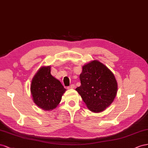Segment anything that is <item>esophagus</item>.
<instances>
[{
    "mask_svg": "<svg viewBox=\"0 0 148 148\" xmlns=\"http://www.w3.org/2000/svg\"><path fill=\"white\" fill-rule=\"evenodd\" d=\"M75 88V86L74 84H71V85L69 87H67V89H73V88Z\"/></svg>",
    "mask_w": 148,
    "mask_h": 148,
    "instance_id": "esophagus-1",
    "label": "esophagus"
}]
</instances>
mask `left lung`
<instances>
[{
	"instance_id": "obj_1",
	"label": "left lung",
	"mask_w": 148,
	"mask_h": 148,
	"mask_svg": "<svg viewBox=\"0 0 148 148\" xmlns=\"http://www.w3.org/2000/svg\"><path fill=\"white\" fill-rule=\"evenodd\" d=\"M81 85L75 88L87 107L94 113L102 112L112 103L117 94L118 84L108 67L97 60L82 66Z\"/></svg>"
}]
</instances>
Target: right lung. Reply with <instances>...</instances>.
Masks as SVG:
<instances>
[{
  "mask_svg": "<svg viewBox=\"0 0 148 148\" xmlns=\"http://www.w3.org/2000/svg\"><path fill=\"white\" fill-rule=\"evenodd\" d=\"M61 82L51 74V66H42L32 80L30 91L34 103L46 111H51L60 103L66 91Z\"/></svg>",
  "mask_w": 148,
  "mask_h": 148,
  "instance_id": "obj_1",
  "label": "right lung"
}]
</instances>
